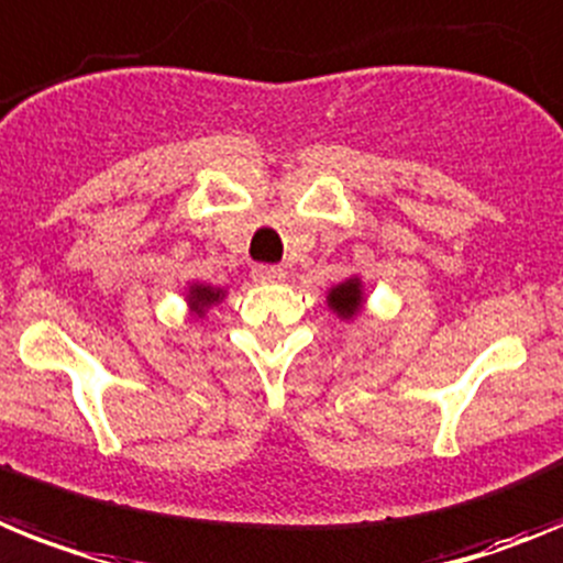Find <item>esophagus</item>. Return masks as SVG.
I'll return each mask as SVG.
<instances>
[{
  "label": "esophagus",
  "mask_w": 563,
  "mask_h": 563,
  "mask_svg": "<svg viewBox=\"0 0 563 563\" xmlns=\"http://www.w3.org/2000/svg\"><path fill=\"white\" fill-rule=\"evenodd\" d=\"M252 277L257 283H283L286 280V268L268 266V263H257V266L252 268Z\"/></svg>",
  "instance_id": "obj_1"
}]
</instances>
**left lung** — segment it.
Wrapping results in <instances>:
<instances>
[{
	"label": "left lung",
	"mask_w": 563,
	"mask_h": 563,
	"mask_svg": "<svg viewBox=\"0 0 563 563\" xmlns=\"http://www.w3.org/2000/svg\"><path fill=\"white\" fill-rule=\"evenodd\" d=\"M329 306L336 311L340 317H354L356 311H360V306H363V288H360V280H345L340 283L336 288H331L329 291Z\"/></svg>",
	"instance_id": "1"
}]
</instances>
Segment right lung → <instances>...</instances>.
<instances>
[{
    "mask_svg": "<svg viewBox=\"0 0 563 563\" xmlns=\"http://www.w3.org/2000/svg\"><path fill=\"white\" fill-rule=\"evenodd\" d=\"M223 297L221 288H212V286H192L189 288V302H192V311L195 314H203V309L207 306H212V302H218Z\"/></svg>",
    "mask_w": 563,
    "mask_h": 563,
    "instance_id": "add662e5",
    "label": "right lung"
}]
</instances>
